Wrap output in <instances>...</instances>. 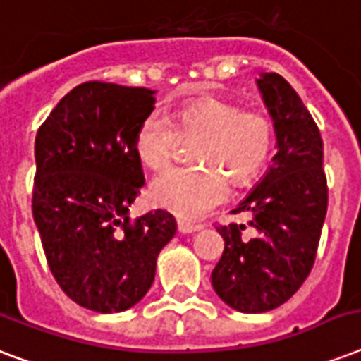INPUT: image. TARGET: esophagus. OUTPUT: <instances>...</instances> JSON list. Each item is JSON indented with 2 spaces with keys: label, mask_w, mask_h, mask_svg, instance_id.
Segmentation results:
<instances>
[{
  "label": "esophagus",
  "mask_w": 361,
  "mask_h": 361,
  "mask_svg": "<svg viewBox=\"0 0 361 361\" xmlns=\"http://www.w3.org/2000/svg\"><path fill=\"white\" fill-rule=\"evenodd\" d=\"M178 231H180L181 234H192V232L200 231V226L192 225V223H189V221L178 219Z\"/></svg>",
  "instance_id": "1"
}]
</instances>
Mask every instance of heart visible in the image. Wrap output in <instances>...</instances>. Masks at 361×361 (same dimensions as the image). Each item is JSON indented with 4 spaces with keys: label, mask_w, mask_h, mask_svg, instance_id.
<instances>
[{
    "label": "heart",
    "mask_w": 361,
    "mask_h": 361,
    "mask_svg": "<svg viewBox=\"0 0 361 361\" xmlns=\"http://www.w3.org/2000/svg\"><path fill=\"white\" fill-rule=\"evenodd\" d=\"M178 135H200L192 157L204 164L172 166L152 181L149 195L161 208L181 217H200L228 195V180L245 183L268 163L274 149V127L258 112L241 110L221 97L197 99L172 114H147L135 136L136 155L149 169L172 161Z\"/></svg>",
    "instance_id": "heart-1"
}]
</instances>
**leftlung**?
<instances>
[{"label":"left lung","instance_id":"obj_1","mask_svg":"<svg viewBox=\"0 0 361 361\" xmlns=\"http://www.w3.org/2000/svg\"><path fill=\"white\" fill-rule=\"evenodd\" d=\"M274 120L277 153L257 187L232 214L249 212L245 225H219L225 251L212 271L217 296L240 313H264L290 300L313 268L328 209L324 147L314 120L277 73L257 80Z\"/></svg>","mask_w":361,"mask_h":361}]
</instances>
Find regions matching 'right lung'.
I'll use <instances>...</instances> for the list:
<instances>
[{
  "label": "right lung",
  "instance_id": "1",
  "mask_svg": "<svg viewBox=\"0 0 361 361\" xmlns=\"http://www.w3.org/2000/svg\"><path fill=\"white\" fill-rule=\"evenodd\" d=\"M155 92L84 82L65 95L35 138L33 219L61 290L97 313L146 296L176 219L155 209L129 219L144 185L135 136Z\"/></svg>",
  "mask_w": 361,
  "mask_h": 361
}]
</instances>
